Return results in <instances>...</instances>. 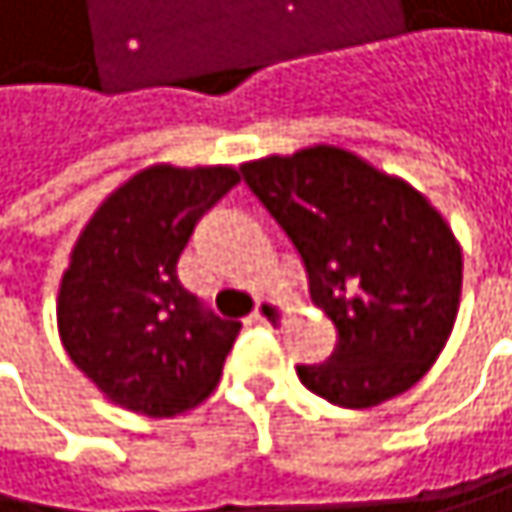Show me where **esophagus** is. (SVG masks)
<instances>
[{
  "label": "esophagus",
  "instance_id": "34e87169",
  "mask_svg": "<svg viewBox=\"0 0 512 512\" xmlns=\"http://www.w3.org/2000/svg\"><path fill=\"white\" fill-rule=\"evenodd\" d=\"M251 319L261 322V325H276L282 319V304L273 301V298H264V301H258V307H254Z\"/></svg>",
  "mask_w": 512,
  "mask_h": 512
}]
</instances>
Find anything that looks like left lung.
<instances>
[{
  "label": "left lung",
  "mask_w": 512,
  "mask_h": 512,
  "mask_svg": "<svg viewBox=\"0 0 512 512\" xmlns=\"http://www.w3.org/2000/svg\"><path fill=\"white\" fill-rule=\"evenodd\" d=\"M242 178L301 254L310 298L338 328L301 384L341 408L415 387L442 353L461 301V248L408 184L338 147L242 165Z\"/></svg>",
  "instance_id": "1"
}]
</instances>
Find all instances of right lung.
Masks as SVG:
<instances>
[{"instance_id": "add662e5", "label": "right lung", "mask_w": 512, "mask_h": 512, "mask_svg": "<svg viewBox=\"0 0 512 512\" xmlns=\"http://www.w3.org/2000/svg\"><path fill=\"white\" fill-rule=\"evenodd\" d=\"M239 184L233 168L156 165L122 184L82 230L57 298L61 341L107 399L147 418L199 405L221 378L239 322L178 279L202 214Z\"/></svg>"}]
</instances>
